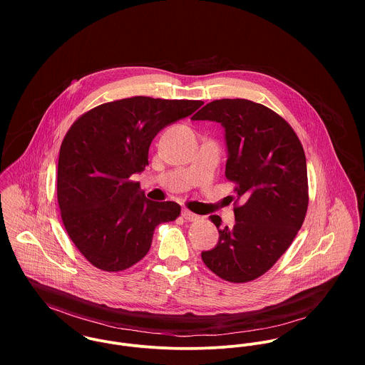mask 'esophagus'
<instances>
[{
    "instance_id": "esophagus-1",
    "label": "esophagus",
    "mask_w": 365,
    "mask_h": 365,
    "mask_svg": "<svg viewBox=\"0 0 365 365\" xmlns=\"http://www.w3.org/2000/svg\"><path fill=\"white\" fill-rule=\"evenodd\" d=\"M181 215H182V217L185 219V220H188V222H194V220H198V215H195V213H192L191 210H188V209H182V212H181Z\"/></svg>"
}]
</instances>
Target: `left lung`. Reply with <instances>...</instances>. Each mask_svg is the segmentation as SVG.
Instances as JSON below:
<instances>
[{"instance_id": "1", "label": "left lung", "mask_w": 365, "mask_h": 365, "mask_svg": "<svg viewBox=\"0 0 365 365\" xmlns=\"http://www.w3.org/2000/svg\"><path fill=\"white\" fill-rule=\"evenodd\" d=\"M192 120L222 125L227 180L236 182L233 227L201 257L212 272L230 282H247L268 271L291 246L308 209V171L294 129L274 110L249 100H216Z\"/></svg>"}]
</instances>
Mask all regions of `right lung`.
Listing matches in <instances>:
<instances>
[{
	"instance_id": "1",
	"label": "right lung",
	"mask_w": 365,
	"mask_h": 365,
	"mask_svg": "<svg viewBox=\"0 0 365 365\" xmlns=\"http://www.w3.org/2000/svg\"><path fill=\"white\" fill-rule=\"evenodd\" d=\"M202 101L133 97L100 105L78 118L63 139L57 201L80 253L104 271L142 260L160 223L180 205L150 201L130 180L149 164V148L165 126L192 115Z\"/></svg>"
}]
</instances>
